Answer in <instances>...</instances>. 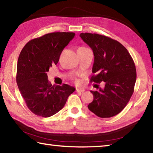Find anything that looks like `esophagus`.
Instances as JSON below:
<instances>
[{"label": "esophagus", "instance_id": "obj_1", "mask_svg": "<svg viewBox=\"0 0 153 153\" xmlns=\"http://www.w3.org/2000/svg\"><path fill=\"white\" fill-rule=\"evenodd\" d=\"M85 90L84 88H76V92H84Z\"/></svg>", "mask_w": 153, "mask_h": 153}]
</instances>
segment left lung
Masks as SVG:
<instances>
[{
	"mask_svg": "<svg viewBox=\"0 0 153 153\" xmlns=\"http://www.w3.org/2000/svg\"><path fill=\"white\" fill-rule=\"evenodd\" d=\"M79 36L94 53L92 72L97 75L90 80L105 83L104 88L90 91L94 99L88 108L99 117H113L125 108L133 94L136 80L135 64L128 50L118 41L97 33H81Z\"/></svg>",
	"mask_w": 153,
	"mask_h": 153,
	"instance_id": "1",
	"label": "left lung"
}]
</instances>
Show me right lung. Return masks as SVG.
Returning <instances> with one entry per match:
<instances>
[{
	"label": "right lung",
	"mask_w": 153,
	"mask_h": 153,
	"mask_svg": "<svg viewBox=\"0 0 153 153\" xmlns=\"http://www.w3.org/2000/svg\"><path fill=\"white\" fill-rule=\"evenodd\" d=\"M74 32H53L28 42L21 51L17 65V84L29 109L48 117L63 108L76 88L52 84L47 72L59 62L61 52L74 38Z\"/></svg>",
	"instance_id": "1"
}]
</instances>
